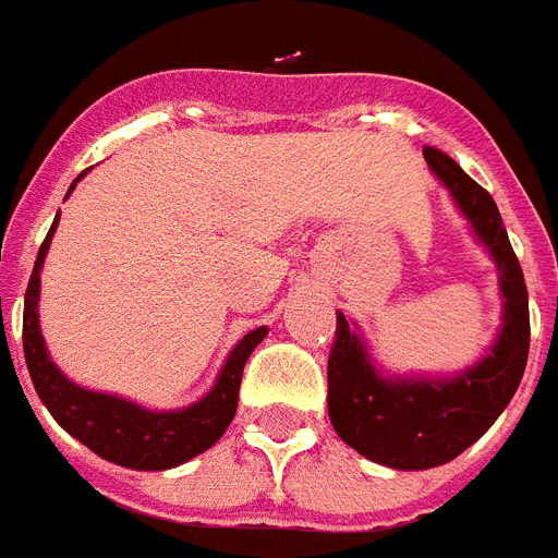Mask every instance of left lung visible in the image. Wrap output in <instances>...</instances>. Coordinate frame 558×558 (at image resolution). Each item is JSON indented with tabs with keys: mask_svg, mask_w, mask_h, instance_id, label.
Here are the masks:
<instances>
[{
	"mask_svg": "<svg viewBox=\"0 0 558 558\" xmlns=\"http://www.w3.org/2000/svg\"><path fill=\"white\" fill-rule=\"evenodd\" d=\"M423 158L496 262L501 328L487 354L461 372L389 374L372 360L360 325L337 314L328 417L351 449L391 470H432L470 449L512 400L530 351L527 284L493 195L449 155L426 146Z\"/></svg>",
	"mask_w": 558,
	"mask_h": 558,
	"instance_id": "left-lung-1",
	"label": "left lung"
}]
</instances>
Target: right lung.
<instances>
[{
	"label": "right lung",
	"instance_id": "right-lung-1",
	"mask_svg": "<svg viewBox=\"0 0 558 558\" xmlns=\"http://www.w3.org/2000/svg\"><path fill=\"white\" fill-rule=\"evenodd\" d=\"M86 172H80V178ZM77 181L69 186H77ZM60 225V213L53 218L46 242L39 247L34 274H31L28 291H25V311H22V345H25V363L34 389L51 417L77 438L83 447L97 452L100 458L129 470H172L190 458L207 452L233 421L239 405V386H242L244 363L251 360L253 349L267 337V325L244 333L235 342V349L227 354L221 372H218L213 389L202 400L184 405V409H146L135 400L106 395V391L83 389L80 383L60 372L46 349V337L39 328V274L43 262L51 247V235Z\"/></svg>",
	"mask_w": 558,
	"mask_h": 558
}]
</instances>
